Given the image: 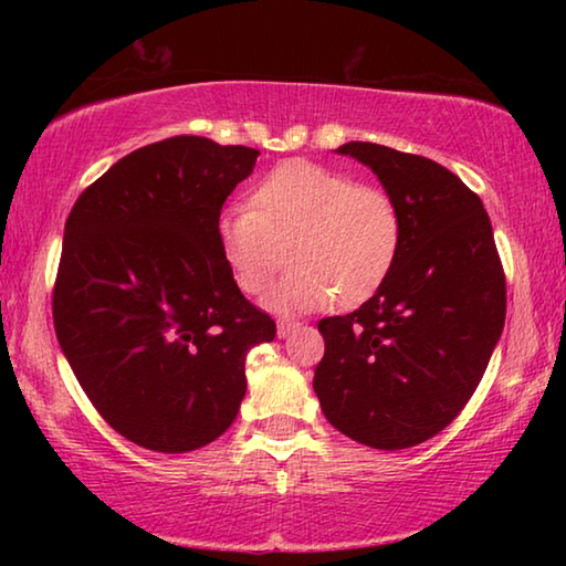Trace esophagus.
<instances>
[{
	"label": "esophagus",
	"instance_id": "obj_1",
	"mask_svg": "<svg viewBox=\"0 0 566 566\" xmlns=\"http://www.w3.org/2000/svg\"><path fill=\"white\" fill-rule=\"evenodd\" d=\"M300 327V322H290V319H282L280 324H276V337L280 339H286L290 337V334Z\"/></svg>",
	"mask_w": 566,
	"mask_h": 566
}]
</instances>
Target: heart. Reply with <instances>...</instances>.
<instances>
[{
	"label": "heart",
	"instance_id": "b5f03b06",
	"mask_svg": "<svg viewBox=\"0 0 566 566\" xmlns=\"http://www.w3.org/2000/svg\"><path fill=\"white\" fill-rule=\"evenodd\" d=\"M219 244L239 290L262 294L292 244L294 270L274 286L270 310L300 314L369 300L395 266L401 214L385 189L354 185L314 161L274 167L254 189L252 205L219 217Z\"/></svg>",
	"mask_w": 566,
	"mask_h": 566
}]
</instances>
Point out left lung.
Listing matches in <instances>:
<instances>
[{
  "label": "left lung",
  "mask_w": 566,
  "mask_h": 566,
  "mask_svg": "<svg viewBox=\"0 0 566 566\" xmlns=\"http://www.w3.org/2000/svg\"><path fill=\"white\" fill-rule=\"evenodd\" d=\"M401 214L395 266L371 300L319 322L324 417L371 449L427 442L474 395L504 329L506 286L482 199L437 161L347 142Z\"/></svg>",
  "instance_id": "left-lung-1"
}]
</instances>
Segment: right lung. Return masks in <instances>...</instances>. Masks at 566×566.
Masks as SVG:
<instances>
[{
  "instance_id": "right-lung-1",
  "label": "right lung",
  "mask_w": 566,
  "mask_h": 566,
  "mask_svg": "<svg viewBox=\"0 0 566 566\" xmlns=\"http://www.w3.org/2000/svg\"><path fill=\"white\" fill-rule=\"evenodd\" d=\"M260 151L171 137L122 157L64 224L54 329L76 381L129 442L185 454L222 437L244 361L272 342L219 244V214Z\"/></svg>"
}]
</instances>
